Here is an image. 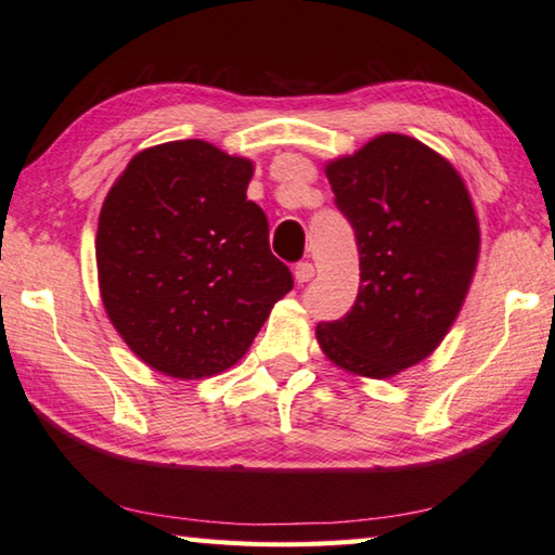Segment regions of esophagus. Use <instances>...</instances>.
Masks as SVG:
<instances>
[{
    "label": "esophagus",
    "mask_w": 555,
    "mask_h": 555,
    "mask_svg": "<svg viewBox=\"0 0 555 555\" xmlns=\"http://www.w3.org/2000/svg\"><path fill=\"white\" fill-rule=\"evenodd\" d=\"M313 273H317V270H313V266L311 263H297L295 266V280L299 282V285H305V282H309L311 278H313Z\"/></svg>",
    "instance_id": "34e87169"
}]
</instances>
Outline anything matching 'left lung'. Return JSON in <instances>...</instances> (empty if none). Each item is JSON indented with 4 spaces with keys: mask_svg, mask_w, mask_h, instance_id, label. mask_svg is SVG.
<instances>
[{
    "mask_svg": "<svg viewBox=\"0 0 555 555\" xmlns=\"http://www.w3.org/2000/svg\"><path fill=\"white\" fill-rule=\"evenodd\" d=\"M354 229L360 292L317 340L340 370L389 379L425 360L452 328L478 263V219L462 176L408 134L386 132L326 164Z\"/></svg>",
    "mask_w": 555,
    "mask_h": 555,
    "instance_id": "obj_1",
    "label": "left lung"
}]
</instances>
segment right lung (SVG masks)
<instances>
[{
  "label": "right lung",
  "mask_w": 555,
  "mask_h": 555,
  "mask_svg": "<svg viewBox=\"0 0 555 555\" xmlns=\"http://www.w3.org/2000/svg\"><path fill=\"white\" fill-rule=\"evenodd\" d=\"M254 162L203 140L134 154L103 201L96 266L103 307L138 358L203 379L244 358L295 285L270 254L246 188Z\"/></svg>",
  "instance_id": "1"
}]
</instances>
